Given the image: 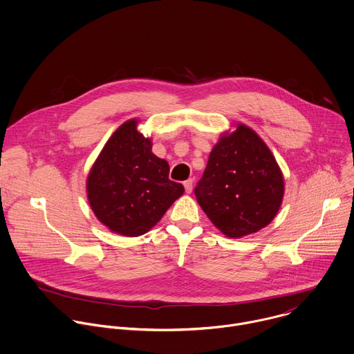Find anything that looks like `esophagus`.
Returning <instances> with one entry per match:
<instances>
[{
	"mask_svg": "<svg viewBox=\"0 0 354 354\" xmlns=\"http://www.w3.org/2000/svg\"><path fill=\"white\" fill-rule=\"evenodd\" d=\"M192 180L191 178H188L187 181H184V188H185V192L187 194H191L192 192Z\"/></svg>",
	"mask_w": 354,
	"mask_h": 354,
	"instance_id": "1",
	"label": "esophagus"
}]
</instances>
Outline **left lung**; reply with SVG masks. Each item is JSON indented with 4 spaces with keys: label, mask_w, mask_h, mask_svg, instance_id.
Here are the masks:
<instances>
[{
    "label": "left lung",
    "mask_w": 354,
    "mask_h": 354,
    "mask_svg": "<svg viewBox=\"0 0 354 354\" xmlns=\"http://www.w3.org/2000/svg\"><path fill=\"white\" fill-rule=\"evenodd\" d=\"M283 191V176L270 148L254 130L236 123L213 147L195 196L214 227L238 239L274 220Z\"/></svg>",
    "instance_id": "left-lung-1"
}]
</instances>
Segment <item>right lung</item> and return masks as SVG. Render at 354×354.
Instances as JSON below:
<instances>
[{
  "mask_svg": "<svg viewBox=\"0 0 354 354\" xmlns=\"http://www.w3.org/2000/svg\"><path fill=\"white\" fill-rule=\"evenodd\" d=\"M124 122L106 141L87 176V199L112 232L140 236L155 227L184 194L169 180V163L152 153V140Z\"/></svg>",
  "mask_w": 354,
  "mask_h": 354,
  "instance_id": "right-lung-1",
  "label": "right lung"
}]
</instances>
